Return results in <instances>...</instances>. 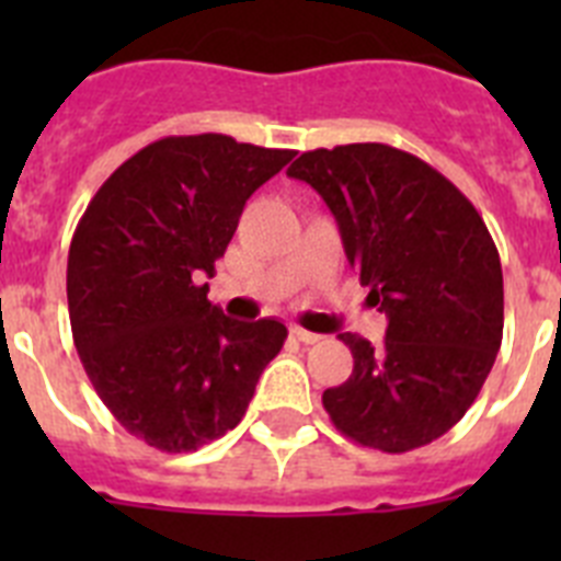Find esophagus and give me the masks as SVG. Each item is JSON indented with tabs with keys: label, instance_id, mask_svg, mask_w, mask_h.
I'll list each match as a JSON object with an SVG mask.
<instances>
[{
	"label": "esophagus",
	"instance_id": "34e87169",
	"mask_svg": "<svg viewBox=\"0 0 561 561\" xmlns=\"http://www.w3.org/2000/svg\"><path fill=\"white\" fill-rule=\"evenodd\" d=\"M291 336H295L297 342H304V345H314V342H320V334L300 329V325H291Z\"/></svg>",
	"mask_w": 561,
	"mask_h": 561
}]
</instances>
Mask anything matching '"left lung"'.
Here are the masks:
<instances>
[{
	"instance_id": "1",
	"label": "left lung",
	"mask_w": 561,
	"mask_h": 561,
	"mask_svg": "<svg viewBox=\"0 0 561 561\" xmlns=\"http://www.w3.org/2000/svg\"><path fill=\"white\" fill-rule=\"evenodd\" d=\"M289 176L323 196L351 266L388 314L379 345L340 334L354 370L323 393L334 427L362 447L419 449L463 419L503 342V270L463 193L385 142L314 148Z\"/></svg>"
}]
</instances>
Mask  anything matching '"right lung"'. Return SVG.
Listing matches in <instances>:
<instances>
[{"instance_id":"1","label":"right lung","mask_w":561,"mask_h":561,"mask_svg":"<svg viewBox=\"0 0 561 561\" xmlns=\"http://www.w3.org/2000/svg\"><path fill=\"white\" fill-rule=\"evenodd\" d=\"M295 157L227 134L162 137L92 196L69 244L72 340L92 388L134 438L196 453L244 419L284 348L277 320H230L207 300L241 210Z\"/></svg>"}]
</instances>
